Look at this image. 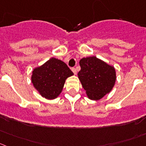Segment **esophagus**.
Segmentation results:
<instances>
[{
	"label": "esophagus",
	"instance_id": "obj_1",
	"mask_svg": "<svg viewBox=\"0 0 146 146\" xmlns=\"http://www.w3.org/2000/svg\"><path fill=\"white\" fill-rule=\"evenodd\" d=\"M72 72H74V74H77V69H76V68H74H74H72Z\"/></svg>",
	"mask_w": 146,
	"mask_h": 146
}]
</instances>
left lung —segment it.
<instances>
[{"mask_svg":"<svg viewBox=\"0 0 146 146\" xmlns=\"http://www.w3.org/2000/svg\"><path fill=\"white\" fill-rule=\"evenodd\" d=\"M80 65L81 69L77 75L90 99L98 100L111 91L116 80L113 66L96 56L83 58Z\"/></svg>","mask_w":146,"mask_h":146,"instance_id":"obj_1","label":"left lung"}]
</instances>
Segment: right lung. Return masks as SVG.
<instances>
[{
  "mask_svg": "<svg viewBox=\"0 0 146 146\" xmlns=\"http://www.w3.org/2000/svg\"><path fill=\"white\" fill-rule=\"evenodd\" d=\"M73 74L64 62L51 58L42 66L34 69L31 80L41 96L51 100L59 96L66 79Z\"/></svg>",
  "mask_w": 146,
  "mask_h": 146,
  "instance_id": "add662e5",
  "label": "right lung"
}]
</instances>
